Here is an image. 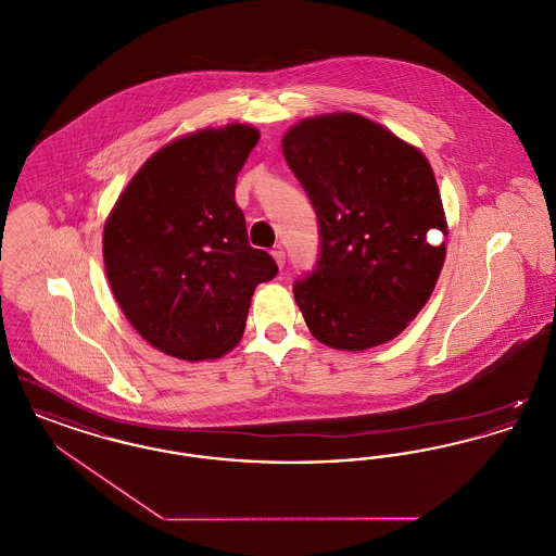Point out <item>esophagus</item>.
<instances>
[{
  "label": "esophagus",
  "instance_id": "esophagus-1",
  "mask_svg": "<svg viewBox=\"0 0 556 556\" xmlns=\"http://www.w3.org/2000/svg\"><path fill=\"white\" fill-rule=\"evenodd\" d=\"M270 254H273V258H275V263H277V265L281 266V268H283V265H286V250H283V245H275V248H273V252H270Z\"/></svg>",
  "mask_w": 556,
  "mask_h": 556
}]
</instances>
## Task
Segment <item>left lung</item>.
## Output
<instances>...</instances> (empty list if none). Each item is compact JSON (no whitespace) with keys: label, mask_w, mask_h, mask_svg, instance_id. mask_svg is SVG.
Wrapping results in <instances>:
<instances>
[{"label":"left lung","mask_w":556,"mask_h":556,"mask_svg":"<svg viewBox=\"0 0 556 556\" xmlns=\"http://www.w3.org/2000/svg\"><path fill=\"white\" fill-rule=\"evenodd\" d=\"M283 156L317 212V266L293 283L311 333L352 352L394 340L424 308L446 258L429 162L350 112L291 127Z\"/></svg>","instance_id":"8db88e82"}]
</instances>
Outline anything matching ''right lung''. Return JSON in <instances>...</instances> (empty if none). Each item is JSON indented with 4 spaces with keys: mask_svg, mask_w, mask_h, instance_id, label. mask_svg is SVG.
<instances>
[{
    "mask_svg": "<svg viewBox=\"0 0 556 556\" xmlns=\"http://www.w3.org/2000/svg\"><path fill=\"white\" fill-rule=\"evenodd\" d=\"M248 125L181 137L148 160L104 227L112 293L137 333L160 352L218 358L238 344L252 293L277 275L252 248L236 184L258 143Z\"/></svg>",
    "mask_w": 556,
    "mask_h": 556,
    "instance_id": "obj_1",
    "label": "right lung"
}]
</instances>
